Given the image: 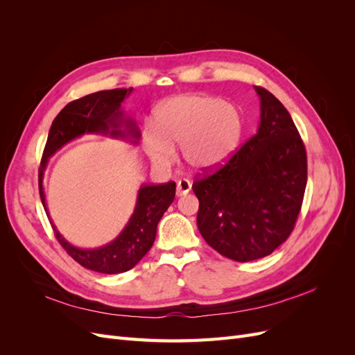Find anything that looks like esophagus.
I'll return each mask as SVG.
<instances>
[{
    "mask_svg": "<svg viewBox=\"0 0 355 355\" xmlns=\"http://www.w3.org/2000/svg\"><path fill=\"white\" fill-rule=\"evenodd\" d=\"M191 187H192L191 180H188V179H179V180H178V185H176L178 196H185V194H188V192L191 191Z\"/></svg>",
    "mask_w": 355,
    "mask_h": 355,
    "instance_id": "esophagus-1",
    "label": "esophagus"
}]
</instances>
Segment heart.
Returning <instances> with one entry per match:
<instances>
[{"instance_id": "1", "label": "heart", "mask_w": 355, "mask_h": 355, "mask_svg": "<svg viewBox=\"0 0 355 355\" xmlns=\"http://www.w3.org/2000/svg\"><path fill=\"white\" fill-rule=\"evenodd\" d=\"M244 135V118L237 105L201 93L166 101L155 114V127L144 132L146 155L167 167L180 146L185 163L201 171L218 168L237 151Z\"/></svg>"}]
</instances>
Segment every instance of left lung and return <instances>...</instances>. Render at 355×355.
<instances>
[{
    "instance_id": "left-lung-1",
    "label": "left lung",
    "mask_w": 355,
    "mask_h": 355,
    "mask_svg": "<svg viewBox=\"0 0 355 355\" xmlns=\"http://www.w3.org/2000/svg\"><path fill=\"white\" fill-rule=\"evenodd\" d=\"M261 123L227 164L192 184L197 225L210 247L237 262L271 254L292 234L306 188V151L283 103L254 87Z\"/></svg>"
}]
</instances>
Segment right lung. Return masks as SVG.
Returning <instances> with one entry per match:
<instances>
[{"instance_id":"right-lung-1","label":"right lung","mask_w":355,"mask_h":355,"mask_svg":"<svg viewBox=\"0 0 355 355\" xmlns=\"http://www.w3.org/2000/svg\"><path fill=\"white\" fill-rule=\"evenodd\" d=\"M130 92L132 89H114L87 94L68 103L51 123L38 171L40 197L47 216L49 210L44 189H42V178H44L49 158L63 145L85 133L108 135L111 137L128 139L133 144L139 142L141 133L136 123L132 118L125 116L121 110V103ZM175 194V182H167L163 185H142L137 192L135 211L124 230L115 240L99 249H80L63 239L55 225H53V230L63 249L81 266L102 274L125 272L132 270L153 247L157 235V225L170 204L173 202Z\"/></svg>"}]
</instances>
